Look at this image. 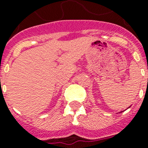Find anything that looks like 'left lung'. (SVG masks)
Masks as SVG:
<instances>
[{
  "label": "left lung",
  "mask_w": 148,
  "mask_h": 148,
  "mask_svg": "<svg viewBox=\"0 0 148 148\" xmlns=\"http://www.w3.org/2000/svg\"><path fill=\"white\" fill-rule=\"evenodd\" d=\"M121 112H122V111H121Z\"/></svg>",
  "instance_id": "obj_1"
}]
</instances>
